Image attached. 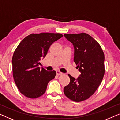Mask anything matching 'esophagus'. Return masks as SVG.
Listing matches in <instances>:
<instances>
[{
  "label": "esophagus",
  "mask_w": 120,
  "mask_h": 120,
  "mask_svg": "<svg viewBox=\"0 0 120 120\" xmlns=\"http://www.w3.org/2000/svg\"><path fill=\"white\" fill-rule=\"evenodd\" d=\"M56 75H60L63 74V73L59 71H56Z\"/></svg>",
  "instance_id": "34e87169"
}]
</instances>
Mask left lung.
<instances>
[{
  "label": "left lung",
  "mask_w": 120,
  "mask_h": 120,
  "mask_svg": "<svg viewBox=\"0 0 120 120\" xmlns=\"http://www.w3.org/2000/svg\"><path fill=\"white\" fill-rule=\"evenodd\" d=\"M74 47L73 61L81 74L77 79L68 74L70 82L64 88L66 96L73 101H83L94 93L105 73L104 54L99 44L85 33L64 34Z\"/></svg>",
  "instance_id": "left-lung-1"
}]
</instances>
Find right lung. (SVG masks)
<instances>
[{
	"label": "right lung",
	"mask_w": 120,
	"mask_h": 120,
	"mask_svg": "<svg viewBox=\"0 0 120 120\" xmlns=\"http://www.w3.org/2000/svg\"><path fill=\"white\" fill-rule=\"evenodd\" d=\"M63 37L60 33L31 34L17 46L12 59V73L15 84L25 96L32 99L41 96L49 81L55 78L54 70L48 71L38 66L50 46Z\"/></svg>",
	"instance_id": "add662e5"
}]
</instances>
